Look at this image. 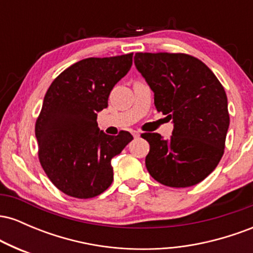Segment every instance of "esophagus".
Instances as JSON below:
<instances>
[{"label": "esophagus", "instance_id": "34e87169", "mask_svg": "<svg viewBox=\"0 0 253 253\" xmlns=\"http://www.w3.org/2000/svg\"><path fill=\"white\" fill-rule=\"evenodd\" d=\"M132 134L134 138H138V136H140V133L138 132V130H132Z\"/></svg>", "mask_w": 253, "mask_h": 253}]
</instances>
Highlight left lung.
I'll list each match as a JSON object with an SVG mask.
<instances>
[{"mask_svg": "<svg viewBox=\"0 0 253 253\" xmlns=\"http://www.w3.org/2000/svg\"><path fill=\"white\" fill-rule=\"evenodd\" d=\"M134 64L155 92L157 110L173 123L169 139L141 134L150 144L147 171L168 187L197 184L223 155L229 126L225 89L205 63L189 54L139 52Z\"/></svg>", "mask_w": 253, "mask_h": 253, "instance_id": "1", "label": "left lung"}]
</instances>
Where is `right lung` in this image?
I'll use <instances>...</instances> for the list:
<instances>
[{
	"label": "right lung",
	"instance_id": "right-lung-1",
	"mask_svg": "<svg viewBox=\"0 0 253 253\" xmlns=\"http://www.w3.org/2000/svg\"><path fill=\"white\" fill-rule=\"evenodd\" d=\"M133 53L86 58L72 64L46 92L36 136L39 161L50 181L66 195L91 199L113 182L110 164L133 136L108 135L97 126V113L108 107L112 89L132 66Z\"/></svg>",
	"mask_w": 253,
	"mask_h": 253
}]
</instances>
